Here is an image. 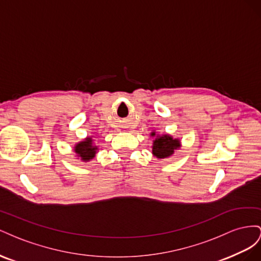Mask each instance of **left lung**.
Returning <instances> with one entry per match:
<instances>
[{
  "instance_id": "obj_1",
  "label": "left lung",
  "mask_w": 261,
  "mask_h": 261,
  "mask_svg": "<svg viewBox=\"0 0 261 261\" xmlns=\"http://www.w3.org/2000/svg\"><path fill=\"white\" fill-rule=\"evenodd\" d=\"M152 137L155 136V132H152ZM180 146L179 140L173 139L168 135L158 136L153 141V154L158 159H165L172 155L175 150Z\"/></svg>"
}]
</instances>
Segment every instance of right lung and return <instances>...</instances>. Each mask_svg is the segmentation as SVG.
I'll return each mask as SVG.
<instances>
[{"label":"right lung","mask_w":261,"mask_h":261,"mask_svg":"<svg viewBox=\"0 0 261 261\" xmlns=\"http://www.w3.org/2000/svg\"><path fill=\"white\" fill-rule=\"evenodd\" d=\"M92 142L93 140L91 138H87L83 142L76 144L75 148H74V152H75L79 155V158H81V160H83L84 162L92 160L96 154L97 147L94 146Z\"/></svg>","instance_id":"right-lung-1"}]
</instances>
